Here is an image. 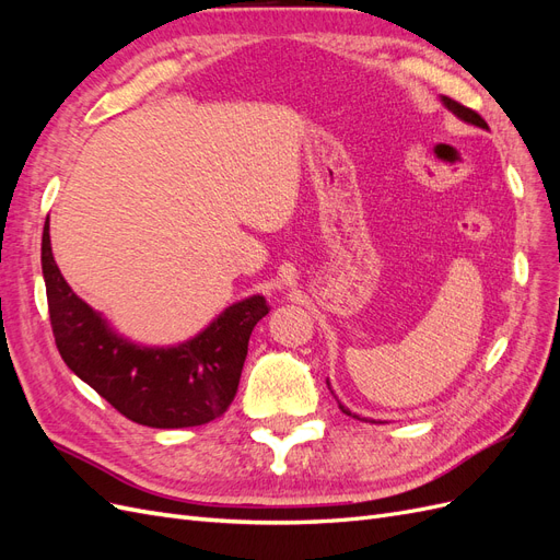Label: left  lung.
Listing matches in <instances>:
<instances>
[{
  "instance_id": "obj_1",
  "label": "left lung",
  "mask_w": 560,
  "mask_h": 560,
  "mask_svg": "<svg viewBox=\"0 0 560 560\" xmlns=\"http://www.w3.org/2000/svg\"><path fill=\"white\" fill-rule=\"evenodd\" d=\"M442 103L457 116V118H463V121H467V124H471V126H479V128H488V124L483 121V118L477 114V112H474V109H469V107H465V105H460V103H457V100H453V97H442ZM327 385H329V381H327ZM338 406H341V404H338ZM341 411L343 413H348V416H352L348 409H346V406H341Z\"/></svg>"
}]
</instances>
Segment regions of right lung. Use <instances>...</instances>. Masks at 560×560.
I'll use <instances>...</instances> for the list:
<instances>
[{"label": "right lung", "mask_w": 560, "mask_h": 560, "mask_svg": "<svg viewBox=\"0 0 560 560\" xmlns=\"http://www.w3.org/2000/svg\"><path fill=\"white\" fill-rule=\"evenodd\" d=\"M42 270L60 358L118 413L159 430L206 425L226 413L238 393L249 334L270 311L264 296L233 303L191 341L142 348L112 331L65 282L50 252L48 219Z\"/></svg>", "instance_id": "obj_1"}]
</instances>
